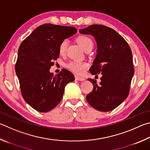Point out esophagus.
Returning <instances> with one entry per match:
<instances>
[{
	"label": "esophagus",
	"instance_id": "34e87169",
	"mask_svg": "<svg viewBox=\"0 0 150 150\" xmlns=\"http://www.w3.org/2000/svg\"><path fill=\"white\" fill-rule=\"evenodd\" d=\"M75 79L77 80V81H84L85 80V79H84V78H82V77H79V76H77V75H75Z\"/></svg>",
	"mask_w": 150,
	"mask_h": 150
}]
</instances>
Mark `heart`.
Wrapping results in <instances>:
<instances>
[{
    "label": "heart",
    "instance_id": "obj_1",
    "mask_svg": "<svg viewBox=\"0 0 150 150\" xmlns=\"http://www.w3.org/2000/svg\"><path fill=\"white\" fill-rule=\"evenodd\" d=\"M77 42H79L81 47L84 50H87L90 48L93 47V42L91 38L87 36H81L77 39ZM67 39H64L62 40L59 46V52L60 54H64L66 51V49L68 45ZM87 67V64L86 63L78 61H72L67 64V67L72 71L75 72L78 74H81L84 72V69Z\"/></svg>",
    "mask_w": 150,
    "mask_h": 150
}]
</instances>
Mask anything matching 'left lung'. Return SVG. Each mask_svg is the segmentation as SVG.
Returning a JSON list of instances; mask_svg holds the SVG:
<instances>
[{"label":"left lung","mask_w":150,"mask_h":150,"mask_svg":"<svg viewBox=\"0 0 150 150\" xmlns=\"http://www.w3.org/2000/svg\"><path fill=\"white\" fill-rule=\"evenodd\" d=\"M79 33L94 37L96 56L90 71L92 75H102L99 85L96 80L88 79L94 88L86 96L87 102L100 111L113 110L129 95L134 73L130 48L123 37L107 26L92 25L79 29Z\"/></svg>","instance_id":"left-lung-1"}]
</instances>
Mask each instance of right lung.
Instances as JSON below:
<instances>
[{
	"label": "right lung",
	"instance_id": "add662e5",
	"mask_svg": "<svg viewBox=\"0 0 150 150\" xmlns=\"http://www.w3.org/2000/svg\"><path fill=\"white\" fill-rule=\"evenodd\" d=\"M73 27L51 23L35 29L21 42L15 66L25 101L39 112H47L58 104L63 97L65 86L75 77L67 69L56 76L50 71L53 60L59 56L62 40L76 34Z\"/></svg>",
	"mask_w": 150,
	"mask_h": 150
}]
</instances>
